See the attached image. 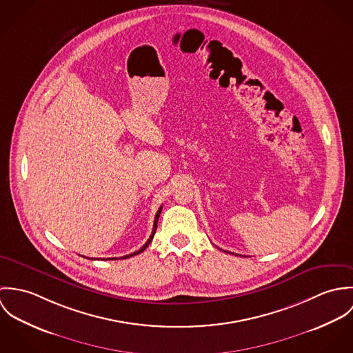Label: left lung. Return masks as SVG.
Masks as SVG:
<instances>
[{
    "instance_id": "left-lung-1",
    "label": "left lung",
    "mask_w": 353,
    "mask_h": 353,
    "mask_svg": "<svg viewBox=\"0 0 353 353\" xmlns=\"http://www.w3.org/2000/svg\"><path fill=\"white\" fill-rule=\"evenodd\" d=\"M230 254H231V252H230ZM241 256H242V255H241Z\"/></svg>"
}]
</instances>
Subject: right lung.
Returning a JSON list of instances; mask_svg holds the SVG:
<instances>
[{
    "mask_svg": "<svg viewBox=\"0 0 353 353\" xmlns=\"http://www.w3.org/2000/svg\"><path fill=\"white\" fill-rule=\"evenodd\" d=\"M161 208L163 206H160L159 208V210L156 212V216H154V223H153V230H152L151 236H150V239L147 241V243L140 249V250H137V252H132V254H128V255H123V256H121V259H125V258H129V256H133V255H136V254H140L141 252H144L148 246H150V243L152 242V239H153V235H154V232H156V227H157V220H159V216H160V212H161ZM107 259H117V258H107Z\"/></svg>",
    "mask_w": 353,
    "mask_h": 353,
    "instance_id": "add662e5",
    "label": "right lung"
}]
</instances>
